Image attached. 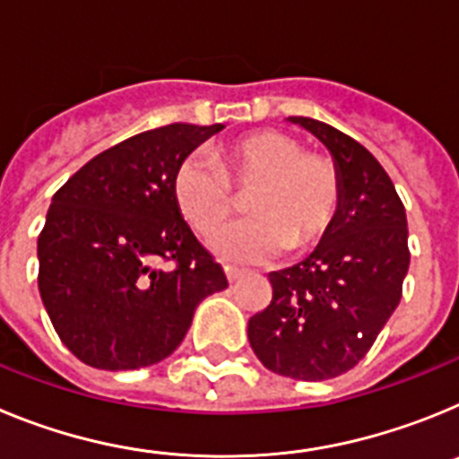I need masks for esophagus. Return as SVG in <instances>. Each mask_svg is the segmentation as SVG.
I'll list each match as a JSON object with an SVG mask.
<instances>
[{
  "label": "esophagus",
  "instance_id": "34e87169",
  "mask_svg": "<svg viewBox=\"0 0 459 459\" xmlns=\"http://www.w3.org/2000/svg\"><path fill=\"white\" fill-rule=\"evenodd\" d=\"M225 273H227V280H230V282H237V280H241L243 275H246V271L237 269V266H225Z\"/></svg>",
  "mask_w": 459,
  "mask_h": 459
}]
</instances>
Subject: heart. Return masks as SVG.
I'll return each instance as SVG.
<instances>
[{
	"label": "heart",
	"instance_id": "obj_1",
	"mask_svg": "<svg viewBox=\"0 0 459 459\" xmlns=\"http://www.w3.org/2000/svg\"><path fill=\"white\" fill-rule=\"evenodd\" d=\"M248 195L253 221L230 227L211 241L221 257L257 264L275 255L315 248L331 232L342 204L335 165L306 152L303 142L280 131H255L200 153L174 174V202L181 218L202 237L218 232Z\"/></svg>",
	"mask_w": 459,
	"mask_h": 459
}]
</instances>
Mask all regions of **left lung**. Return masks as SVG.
I'll return each instance as SVG.
<instances>
[{
	"label": "left lung",
	"instance_id": "left-lung-1",
	"mask_svg": "<svg viewBox=\"0 0 459 459\" xmlns=\"http://www.w3.org/2000/svg\"><path fill=\"white\" fill-rule=\"evenodd\" d=\"M322 140L342 181V204L315 253L269 273L271 303L248 322L257 359L282 377L333 379L351 370L403 299L407 213L379 160L354 137L290 117Z\"/></svg>",
	"mask_w": 459,
	"mask_h": 459
}]
</instances>
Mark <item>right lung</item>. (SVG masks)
Instances as JSON below:
<instances>
[{"label":"right lung","instance_id":"add662e5","mask_svg":"<svg viewBox=\"0 0 459 459\" xmlns=\"http://www.w3.org/2000/svg\"><path fill=\"white\" fill-rule=\"evenodd\" d=\"M221 124H169L93 156L56 190L39 237V290L56 335L99 370L168 359L195 307L227 287L174 202V174ZM169 261L172 270L156 264Z\"/></svg>","mask_w":459,"mask_h":459}]
</instances>
